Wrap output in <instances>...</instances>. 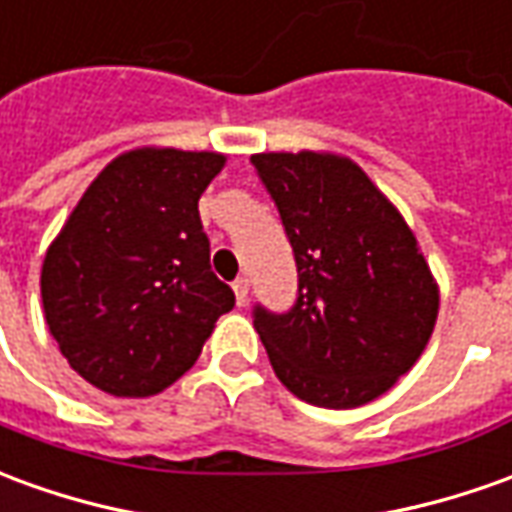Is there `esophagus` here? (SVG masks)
<instances>
[{
	"mask_svg": "<svg viewBox=\"0 0 512 512\" xmlns=\"http://www.w3.org/2000/svg\"><path fill=\"white\" fill-rule=\"evenodd\" d=\"M232 291H235L238 307H244L249 302V277H238V280L232 282Z\"/></svg>",
	"mask_w": 512,
	"mask_h": 512,
	"instance_id": "esophagus-1",
	"label": "esophagus"
}]
</instances>
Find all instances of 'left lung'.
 I'll list each match as a JSON object with an SVG mask.
<instances>
[{
    "label": "left lung",
    "instance_id": "obj_1",
    "mask_svg": "<svg viewBox=\"0 0 512 512\" xmlns=\"http://www.w3.org/2000/svg\"><path fill=\"white\" fill-rule=\"evenodd\" d=\"M296 260V299L252 321L282 385L316 407H360L416 363L438 288L396 207L346 157L252 155Z\"/></svg>",
    "mask_w": 512,
    "mask_h": 512
}]
</instances>
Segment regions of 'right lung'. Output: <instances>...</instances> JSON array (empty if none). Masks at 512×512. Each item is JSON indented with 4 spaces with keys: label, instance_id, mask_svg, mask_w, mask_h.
Segmentation results:
<instances>
[{
    "label": "right lung",
    "instance_id": "right-lung-1",
    "mask_svg": "<svg viewBox=\"0 0 512 512\" xmlns=\"http://www.w3.org/2000/svg\"><path fill=\"white\" fill-rule=\"evenodd\" d=\"M224 166L213 152L116 157L82 194L41 271L46 324L82 380L152 396L194 366L235 293L210 268L199 196Z\"/></svg>",
    "mask_w": 512,
    "mask_h": 512
}]
</instances>
